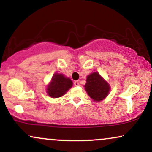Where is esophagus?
<instances>
[{
	"instance_id": "esophagus-1",
	"label": "esophagus",
	"mask_w": 152,
	"mask_h": 152,
	"mask_svg": "<svg viewBox=\"0 0 152 152\" xmlns=\"http://www.w3.org/2000/svg\"><path fill=\"white\" fill-rule=\"evenodd\" d=\"M74 84L75 86H78L80 85V83H79V81H74Z\"/></svg>"
}]
</instances>
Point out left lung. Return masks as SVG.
<instances>
[{"instance_id":"left-lung-1","label":"left lung","mask_w":152,"mask_h":152,"mask_svg":"<svg viewBox=\"0 0 152 152\" xmlns=\"http://www.w3.org/2000/svg\"><path fill=\"white\" fill-rule=\"evenodd\" d=\"M88 95L94 101L100 102L108 96L110 91L109 83L99 75L98 72L91 73L87 76L84 86Z\"/></svg>"}]
</instances>
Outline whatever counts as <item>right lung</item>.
<instances>
[{
  "instance_id": "obj_1",
  "label": "right lung",
  "mask_w": 152,
  "mask_h": 152,
  "mask_svg": "<svg viewBox=\"0 0 152 152\" xmlns=\"http://www.w3.org/2000/svg\"><path fill=\"white\" fill-rule=\"evenodd\" d=\"M72 86L73 82L70 78L66 77L61 74L56 73L50 83L47 86L46 91L48 96L52 98H58L64 95Z\"/></svg>"
}]
</instances>
